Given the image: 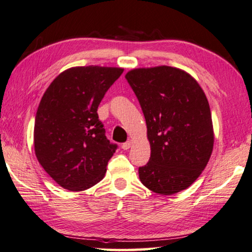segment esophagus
<instances>
[{
    "label": "esophagus",
    "instance_id": "obj_1",
    "mask_svg": "<svg viewBox=\"0 0 252 252\" xmlns=\"http://www.w3.org/2000/svg\"><path fill=\"white\" fill-rule=\"evenodd\" d=\"M122 149L123 150H127L129 149V148L131 147V141H126V142H125V143H122Z\"/></svg>",
    "mask_w": 252,
    "mask_h": 252
}]
</instances>
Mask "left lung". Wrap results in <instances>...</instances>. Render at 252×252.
Segmentation results:
<instances>
[{"label": "left lung", "mask_w": 252, "mask_h": 252, "mask_svg": "<svg viewBox=\"0 0 252 252\" xmlns=\"http://www.w3.org/2000/svg\"><path fill=\"white\" fill-rule=\"evenodd\" d=\"M126 78L145 115L150 159L139 167L147 189L171 195L190 186L207 165L214 134L209 102L189 74L169 66L137 68Z\"/></svg>", "instance_id": "left-lung-1"}]
</instances>
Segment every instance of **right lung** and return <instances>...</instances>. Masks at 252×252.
<instances>
[{
  "label": "right lung",
  "mask_w": 252,
  "mask_h": 252,
  "mask_svg": "<svg viewBox=\"0 0 252 252\" xmlns=\"http://www.w3.org/2000/svg\"><path fill=\"white\" fill-rule=\"evenodd\" d=\"M122 73L117 67H73L43 94L35 114L34 153L63 189L85 190L104 177L118 145L106 138L97 107Z\"/></svg>",
  "instance_id": "right-lung-1"
}]
</instances>
